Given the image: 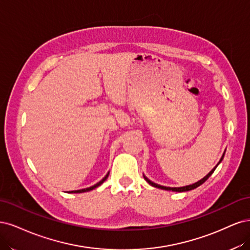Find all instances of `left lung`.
Instances as JSON below:
<instances>
[{
  "instance_id": "obj_1",
  "label": "left lung",
  "mask_w": 250,
  "mask_h": 250,
  "mask_svg": "<svg viewBox=\"0 0 250 250\" xmlns=\"http://www.w3.org/2000/svg\"><path fill=\"white\" fill-rule=\"evenodd\" d=\"M224 156V155H223ZM223 156H222V158L220 159V161H219V163L221 162L222 161V159H223ZM218 163V164H219ZM217 164V165H218ZM217 165L215 166V168H213L212 170L208 172L204 179H201L200 181H198L197 183H195V184H193V185H189V186H185V187H180V188H170V187H164V186H160V185H158V184H155V183H152L151 181H149L147 178H146V176H144V179H146V181L149 184V185H151L152 187H156V188H160V189H164V190H170V191H176V192H185V191H189V190H192V189H195V188H197L198 186H200L201 184H204L208 178H210V175L214 172V170L216 169V167H217Z\"/></svg>"
}]
</instances>
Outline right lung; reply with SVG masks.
Instances as JSON below:
<instances>
[{"label": "right lung", "instance_id": "1", "mask_svg": "<svg viewBox=\"0 0 250 250\" xmlns=\"http://www.w3.org/2000/svg\"><path fill=\"white\" fill-rule=\"evenodd\" d=\"M108 175H109V173L104 176V178L102 180V181H100L98 184H95V185H93V186H91V187H89V188H86V189H81V190H76V191H71L70 193H82V192H86V191H90V190H92V189H94V188H96V187H99L100 185H102L104 181L107 180V178H108Z\"/></svg>", "mask_w": 250, "mask_h": 250}]
</instances>
